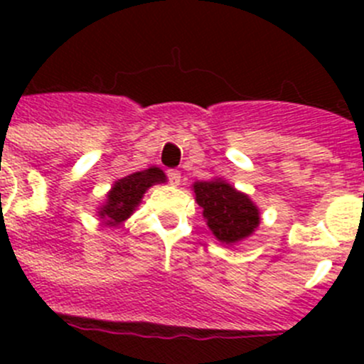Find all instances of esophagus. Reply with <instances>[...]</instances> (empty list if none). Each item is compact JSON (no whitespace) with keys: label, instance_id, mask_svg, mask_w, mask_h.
I'll use <instances>...</instances> for the list:
<instances>
[{"label":"esophagus","instance_id":"obj_1","mask_svg":"<svg viewBox=\"0 0 364 364\" xmlns=\"http://www.w3.org/2000/svg\"><path fill=\"white\" fill-rule=\"evenodd\" d=\"M167 176H168V181H171V185L178 186L179 181H181V172L176 171V168H171V171L167 172Z\"/></svg>","mask_w":364,"mask_h":364}]
</instances>
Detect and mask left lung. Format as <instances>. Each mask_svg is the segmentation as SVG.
I'll list each match as a JSON object with an SVG mask.
<instances>
[{
  "label": "left lung",
  "instance_id": "obj_1",
  "mask_svg": "<svg viewBox=\"0 0 364 364\" xmlns=\"http://www.w3.org/2000/svg\"><path fill=\"white\" fill-rule=\"evenodd\" d=\"M197 204L216 240L234 245L252 236L259 227V208L247 193L240 192L223 179L193 183Z\"/></svg>",
  "mask_w": 364,
  "mask_h": 364
}]
</instances>
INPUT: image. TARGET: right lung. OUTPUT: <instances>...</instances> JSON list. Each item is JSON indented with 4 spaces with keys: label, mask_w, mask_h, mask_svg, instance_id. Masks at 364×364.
<instances>
[{
    "label": "right lung",
    "mask_w": 364,
    "mask_h": 364,
    "mask_svg": "<svg viewBox=\"0 0 364 364\" xmlns=\"http://www.w3.org/2000/svg\"><path fill=\"white\" fill-rule=\"evenodd\" d=\"M159 183H165L164 171L159 167H149L146 171L134 172L127 178L117 179L111 192L107 193V200L98 211V216L104 218L107 225H119L141 204L146 190Z\"/></svg>",
    "instance_id": "right-lung-1"
}]
</instances>
